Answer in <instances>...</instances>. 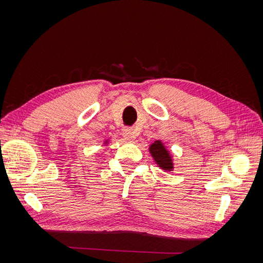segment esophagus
I'll return each mask as SVG.
<instances>
[{"instance_id": "esophagus-1", "label": "esophagus", "mask_w": 263, "mask_h": 263, "mask_svg": "<svg viewBox=\"0 0 263 263\" xmlns=\"http://www.w3.org/2000/svg\"><path fill=\"white\" fill-rule=\"evenodd\" d=\"M123 136L125 139L127 140H134L135 138H136V133H135V130L133 128H125L123 130Z\"/></svg>"}]
</instances>
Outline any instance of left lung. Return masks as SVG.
Here are the masks:
<instances>
[{"instance_id": "obj_1", "label": "left lung", "mask_w": 263, "mask_h": 263, "mask_svg": "<svg viewBox=\"0 0 263 263\" xmlns=\"http://www.w3.org/2000/svg\"><path fill=\"white\" fill-rule=\"evenodd\" d=\"M149 151L158 166H160L162 170L171 171L173 169V162L169 151L165 149V147L160 140H156L154 144L149 147Z\"/></svg>"}]
</instances>
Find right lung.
<instances>
[{"label": "right lung", "instance_id": "1", "mask_svg": "<svg viewBox=\"0 0 263 263\" xmlns=\"http://www.w3.org/2000/svg\"><path fill=\"white\" fill-rule=\"evenodd\" d=\"M106 142H107V141H106Z\"/></svg>", "mask_w": 263, "mask_h": 263}]
</instances>
